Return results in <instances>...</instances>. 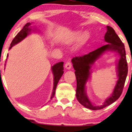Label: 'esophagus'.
Returning <instances> with one entry per match:
<instances>
[{"label": "esophagus", "mask_w": 132, "mask_h": 132, "mask_svg": "<svg viewBox=\"0 0 132 132\" xmlns=\"http://www.w3.org/2000/svg\"><path fill=\"white\" fill-rule=\"evenodd\" d=\"M71 66H72V65L70 62H67L65 64V67L66 69H67V70L71 69Z\"/></svg>", "instance_id": "obj_1"}]
</instances>
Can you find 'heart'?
<instances>
[{
    "mask_svg": "<svg viewBox=\"0 0 132 132\" xmlns=\"http://www.w3.org/2000/svg\"><path fill=\"white\" fill-rule=\"evenodd\" d=\"M84 37H85V34H82L80 32H76L73 38V39H79L81 38H84Z\"/></svg>",
    "mask_w": 132,
    "mask_h": 132,
    "instance_id": "1",
    "label": "heart"
}]
</instances>
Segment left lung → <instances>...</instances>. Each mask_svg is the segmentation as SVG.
I'll return each instance as SVG.
<instances>
[{"label": "left lung", "instance_id": "1", "mask_svg": "<svg viewBox=\"0 0 132 132\" xmlns=\"http://www.w3.org/2000/svg\"><path fill=\"white\" fill-rule=\"evenodd\" d=\"M107 32L104 35V41L108 44L82 56L75 57L71 59L77 80L76 98L85 107L91 110H99L106 107L118 100L122 94L128 73V67L124 45L111 26H106ZM106 51L115 52L119 56L117 64L118 80L111 95L102 105H93L86 91V84L90 78L91 68L95 61Z\"/></svg>", "mask_w": 132, "mask_h": 132}]
</instances>
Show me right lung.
<instances>
[{
	"label": "right lung",
	"mask_w": 132,
	"mask_h": 132,
	"mask_svg": "<svg viewBox=\"0 0 132 132\" xmlns=\"http://www.w3.org/2000/svg\"><path fill=\"white\" fill-rule=\"evenodd\" d=\"M34 31H35V30L32 29L31 23H27L24 25V27H23L22 29H21V30H20V32H19L17 34V35L15 36V38L13 39V40L11 42V44L10 45L9 50H10L15 44L21 42L25 38L27 37V36L29 35V34H31L32 32ZM8 55H7V57H8ZM63 65H64V62H59L56 63V64H55L51 67L52 73L53 75V88L51 97H50V100H52L54 97V96H55L57 84L59 82V79L62 77L63 73H64V71H63L64 67H63Z\"/></svg>",
	"instance_id": "obj_1"
}]
</instances>
